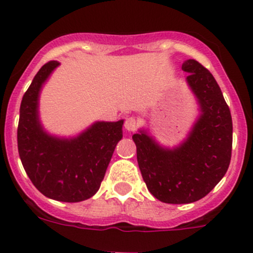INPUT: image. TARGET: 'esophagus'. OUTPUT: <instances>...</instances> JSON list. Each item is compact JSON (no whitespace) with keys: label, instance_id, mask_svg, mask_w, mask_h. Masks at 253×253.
<instances>
[{"label":"esophagus","instance_id":"34e87169","mask_svg":"<svg viewBox=\"0 0 253 253\" xmlns=\"http://www.w3.org/2000/svg\"><path fill=\"white\" fill-rule=\"evenodd\" d=\"M138 126L137 120L134 118H127L126 121H125V128L127 129L128 132H133Z\"/></svg>","mask_w":253,"mask_h":253}]
</instances>
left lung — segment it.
<instances>
[{
	"label": "left lung",
	"mask_w": 253,
	"mask_h": 253,
	"mask_svg": "<svg viewBox=\"0 0 253 253\" xmlns=\"http://www.w3.org/2000/svg\"><path fill=\"white\" fill-rule=\"evenodd\" d=\"M182 70L198 104L199 115L187 137L165 147L139 128L132 135L148 190L166 204H190L206 196L227 173L232 158L233 121L229 106L212 74L188 59Z\"/></svg>",
	"instance_id": "1"
}]
</instances>
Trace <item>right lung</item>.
Wrapping results in <instances>:
<instances>
[{"mask_svg":"<svg viewBox=\"0 0 253 253\" xmlns=\"http://www.w3.org/2000/svg\"><path fill=\"white\" fill-rule=\"evenodd\" d=\"M59 65L57 60L44 64L21 99L18 151L37 190L53 200L79 203L99 189L116 144L122 139L124 120L95 121L73 137L49 133L40 119V95Z\"/></svg>","mask_w":253,"mask_h":253,"instance_id":"obj_1","label":"right lung"}]
</instances>
